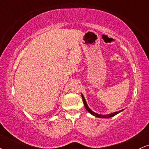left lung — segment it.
<instances>
[{
	"mask_svg": "<svg viewBox=\"0 0 149 149\" xmlns=\"http://www.w3.org/2000/svg\"><path fill=\"white\" fill-rule=\"evenodd\" d=\"M81 96H82V99H83V103H84L85 108V109H86V110L88 111L89 113H90V114H92V116H95V117L100 118H111V117H113V116L117 115L118 113H120L121 111H123V110L111 113H109V114H106V115H102V114H98V113H97L92 111L91 109H90V108H89L88 104H87L86 101H85V97H84V96H83V94H82V93H81Z\"/></svg>",
	"mask_w": 149,
	"mask_h": 149,
	"instance_id": "8db88e82",
	"label": "left lung"
}]
</instances>
